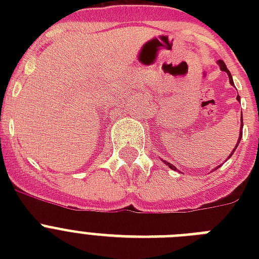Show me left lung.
Wrapping results in <instances>:
<instances>
[{"label": "left lung", "mask_w": 259, "mask_h": 259, "mask_svg": "<svg viewBox=\"0 0 259 259\" xmlns=\"http://www.w3.org/2000/svg\"><path fill=\"white\" fill-rule=\"evenodd\" d=\"M218 64H219V67H221V70H222V71H225V72H227V75H229V79H230V84H233V86H234L233 76H231V74H230V71L227 70V67H226L225 62H223V60H218ZM237 99H238V101H241V98H239V97H237ZM242 121H243V119H242V115H241V130H239V138H238L237 145H235V148H234V149H233V152L230 153V156H229V157H227V160H229V158L231 157V156H233L234 152H235V149H237L238 145H239V142H241V138H242V127H243V122H242ZM164 162H165L166 165L169 166L170 169L176 170V166L173 165V164H170V162H168V161H164Z\"/></svg>", "instance_id": "1"}]
</instances>
